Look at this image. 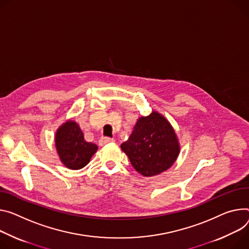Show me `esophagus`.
Listing matches in <instances>:
<instances>
[{"label": "esophagus", "instance_id": "34e87169", "mask_svg": "<svg viewBox=\"0 0 249 249\" xmlns=\"http://www.w3.org/2000/svg\"><path fill=\"white\" fill-rule=\"evenodd\" d=\"M115 140L112 139V138H109V137H101L100 140H99V145L100 146H104L106 144H109V143H113Z\"/></svg>", "mask_w": 249, "mask_h": 249}]
</instances>
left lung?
Segmentation results:
<instances>
[{
    "label": "left lung",
    "instance_id": "obj_1",
    "mask_svg": "<svg viewBox=\"0 0 249 249\" xmlns=\"http://www.w3.org/2000/svg\"><path fill=\"white\" fill-rule=\"evenodd\" d=\"M121 149L135 170L145 177H153L173 166L179 153V144L169 121L153 111L149 116L137 120Z\"/></svg>",
    "mask_w": 249,
    "mask_h": 249
}]
</instances>
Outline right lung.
<instances>
[{"label": "right lung", "instance_id": "right-lung-1", "mask_svg": "<svg viewBox=\"0 0 249 249\" xmlns=\"http://www.w3.org/2000/svg\"><path fill=\"white\" fill-rule=\"evenodd\" d=\"M55 147L62 164L71 170L85 167L96 153L97 146L84 140L83 133L74 121H66L56 131Z\"/></svg>", "mask_w": 249, "mask_h": 249}]
</instances>
